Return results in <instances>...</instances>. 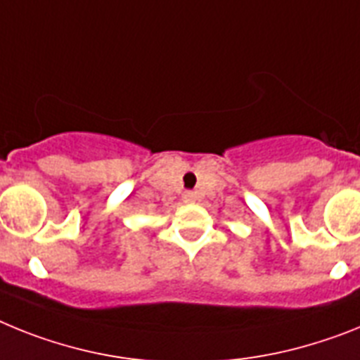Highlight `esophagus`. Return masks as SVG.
I'll return each mask as SVG.
<instances>
[{"label":"esophagus","instance_id":"esophagus-1","mask_svg":"<svg viewBox=\"0 0 360 360\" xmlns=\"http://www.w3.org/2000/svg\"><path fill=\"white\" fill-rule=\"evenodd\" d=\"M195 199H198V195L193 192H184L183 193V201L184 202H195Z\"/></svg>","mask_w":360,"mask_h":360}]
</instances>
